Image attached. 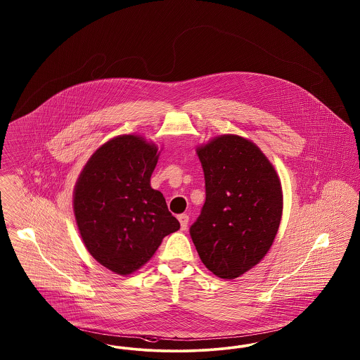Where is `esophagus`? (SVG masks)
<instances>
[{
	"mask_svg": "<svg viewBox=\"0 0 360 360\" xmlns=\"http://www.w3.org/2000/svg\"><path fill=\"white\" fill-rule=\"evenodd\" d=\"M178 219H179V224H181V229L186 231L187 224H188V216L187 214H181V216H178Z\"/></svg>",
	"mask_w": 360,
	"mask_h": 360,
	"instance_id": "obj_1",
	"label": "esophagus"
}]
</instances>
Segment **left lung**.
Instances as JSON below:
<instances>
[{
	"label": "left lung",
	"instance_id": "1",
	"mask_svg": "<svg viewBox=\"0 0 360 360\" xmlns=\"http://www.w3.org/2000/svg\"><path fill=\"white\" fill-rule=\"evenodd\" d=\"M206 201L190 228L205 266L233 280L257 265L274 244L283 190L274 165L253 142L221 135L197 148Z\"/></svg>",
	"mask_w": 360,
	"mask_h": 360
}]
</instances>
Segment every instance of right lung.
Here are the masks:
<instances>
[{
  "label": "right lung",
  "instance_id": "right-lung-1",
  "mask_svg": "<svg viewBox=\"0 0 360 360\" xmlns=\"http://www.w3.org/2000/svg\"><path fill=\"white\" fill-rule=\"evenodd\" d=\"M158 147L138 135L101 144L79 175L73 212L89 255L120 276L154 256L162 240L179 229L163 194L150 185Z\"/></svg>",
  "mask_w": 360,
  "mask_h": 360
}]
</instances>
